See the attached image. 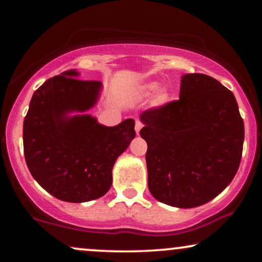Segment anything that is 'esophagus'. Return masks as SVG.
<instances>
[{"instance_id": "34e87169", "label": "esophagus", "mask_w": 262, "mask_h": 262, "mask_svg": "<svg viewBox=\"0 0 262 262\" xmlns=\"http://www.w3.org/2000/svg\"><path fill=\"white\" fill-rule=\"evenodd\" d=\"M143 127V123L141 120H136V124H135V130L137 134H139V131H141V128Z\"/></svg>"}]
</instances>
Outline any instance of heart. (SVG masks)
I'll list each match as a JSON object with an SVG mask.
<instances>
[{"instance_id":"heart-1","label":"heart","mask_w":262,"mask_h":262,"mask_svg":"<svg viewBox=\"0 0 262 262\" xmlns=\"http://www.w3.org/2000/svg\"><path fill=\"white\" fill-rule=\"evenodd\" d=\"M156 88H157V85L156 84H149L148 87L145 88V93L146 94H150V93L151 92H154V91H156ZM168 99V94L166 92H161L159 95H157V101H160V102H163V101H166V100Z\"/></svg>"}]
</instances>
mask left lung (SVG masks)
<instances>
[{"instance_id": "obj_1", "label": "left lung", "mask_w": 262, "mask_h": 262, "mask_svg": "<svg viewBox=\"0 0 262 262\" xmlns=\"http://www.w3.org/2000/svg\"><path fill=\"white\" fill-rule=\"evenodd\" d=\"M141 120L148 187L159 202L200 206L237 173L245 125L234 94L213 77L185 75L180 98L144 111Z\"/></svg>"}]
</instances>
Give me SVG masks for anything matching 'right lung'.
I'll return each instance as SVG.
<instances>
[{"label": "right lung", "instance_id": "obj_1", "mask_svg": "<svg viewBox=\"0 0 262 262\" xmlns=\"http://www.w3.org/2000/svg\"><path fill=\"white\" fill-rule=\"evenodd\" d=\"M69 70L45 81L34 92L24 120V154L32 177L50 194L83 203L106 194L118 156L135 138V120L107 127L87 111L98 99L101 82L78 80Z\"/></svg>", "mask_w": 262, "mask_h": 262}]
</instances>
